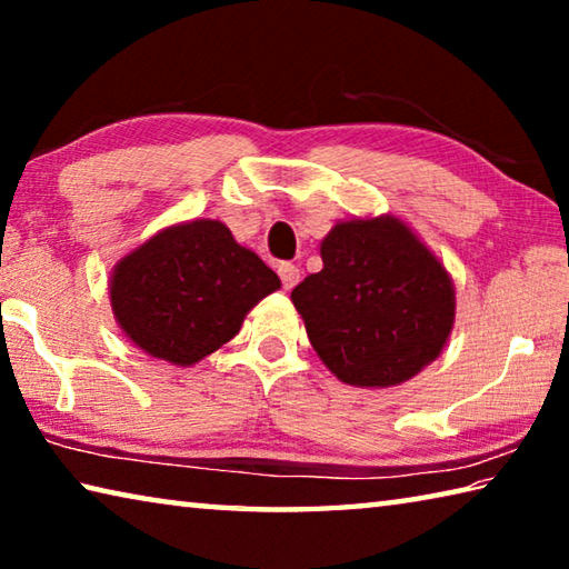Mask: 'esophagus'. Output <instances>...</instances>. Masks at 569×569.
Returning a JSON list of instances; mask_svg holds the SVG:
<instances>
[{"mask_svg": "<svg viewBox=\"0 0 569 569\" xmlns=\"http://www.w3.org/2000/svg\"><path fill=\"white\" fill-rule=\"evenodd\" d=\"M278 276H281V283L286 291H291V288L298 283V278H301V271H298V266L293 263H281L278 266Z\"/></svg>", "mask_w": 569, "mask_h": 569, "instance_id": "obj_1", "label": "esophagus"}]
</instances>
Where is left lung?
Instances as JSON below:
<instances>
[{
  "label": "left lung",
  "mask_w": 569,
  "mask_h": 569,
  "mask_svg": "<svg viewBox=\"0 0 569 569\" xmlns=\"http://www.w3.org/2000/svg\"><path fill=\"white\" fill-rule=\"evenodd\" d=\"M319 273L291 291L308 341L336 379L389 389L445 351L457 298L445 263L397 216L339 220Z\"/></svg>",
  "instance_id": "obj_1"
}]
</instances>
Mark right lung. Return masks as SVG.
Here are the masks:
<instances>
[{
  "label": "right lung",
  "instance_id": "right-lung-1",
  "mask_svg": "<svg viewBox=\"0 0 569 569\" xmlns=\"http://www.w3.org/2000/svg\"><path fill=\"white\" fill-rule=\"evenodd\" d=\"M278 288L281 278L226 223L196 218L158 230L114 263L110 306L138 349L192 366L233 339L250 308Z\"/></svg>",
  "mask_w": 569,
  "mask_h": 569
}]
</instances>
